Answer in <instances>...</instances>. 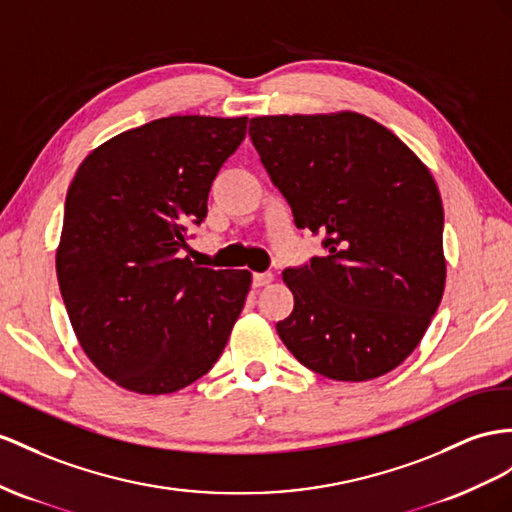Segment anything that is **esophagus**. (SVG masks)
I'll list each match as a JSON object with an SVG mask.
<instances>
[{
	"mask_svg": "<svg viewBox=\"0 0 512 512\" xmlns=\"http://www.w3.org/2000/svg\"><path fill=\"white\" fill-rule=\"evenodd\" d=\"M272 272H255L253 274V285L255 287H264V285H268V283H272Z\"/></svg>",
	"mask_w": 512,
	"mask_h": 512,
	"instance_id": "obj_1",
	"label": "esophagus"
}]
</instances>
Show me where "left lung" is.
I'll return each mask as SVG.
<instances>
[{"mask_svg":"<svg viewBox=\"0 0 512 512\" xmlns=\"http://www.w3.org/2000/svg\"><path fill=\"white\" fill-rule=\"evenodd\" d=\"M259 160L326 257L285 268L287 350L333 381H370L422 342L445 287L443 205L430 170L357 112L257 116Z\"/></svg>","mask_w":512,"mask_h":512,"instance_id":"8db88e82","label":"left lung"}]
</instances>
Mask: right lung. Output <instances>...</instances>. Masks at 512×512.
<instances>
[{
	"label": "right lung",
	"mask_w": 512,
	"mask_h": 512,
	"mask_svg": "<svg viewBox=\"0 0 512 512\" xmlns=\"http://www.w3.org/2000/svg\"><path fill=\"white\" fill-rule=\"evenodd\" d=\"M246 116H166L103 142L64 203L56 272L80 346L123 389L160 396L214 368L251 290L248 270L181 257Z\"/></svg>",
	"instance_id": "right-lung-1"
}]
</instances>
